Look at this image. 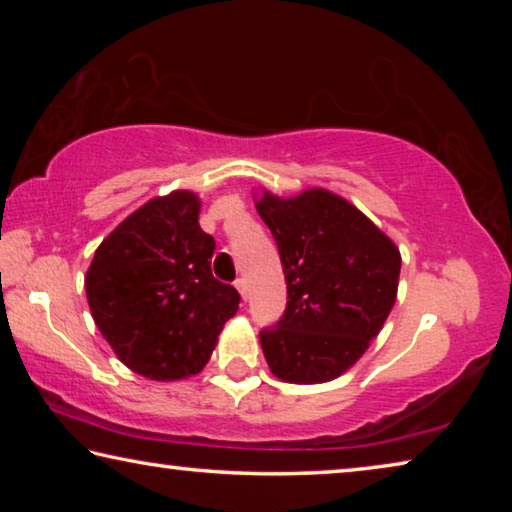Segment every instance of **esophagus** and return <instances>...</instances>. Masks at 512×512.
Listing matches in <instances>:
<instances>
[{
    "label": "esophagus",
    "instance_id": "1",
    "mask_svg": "<svg viewBox=\"0 0 512 512\" xmlns=\"http://www.w3.org/2000/svg\"><path fill=\"white\" fill-rule=\"evenodd\" d=\"M235 287L239 291V296L244 298V300H248V282H246V277H239V280L235 282Z\"/></svg>",
    "mask_w": 512,
    "mask_h": 512
}]
</instances>
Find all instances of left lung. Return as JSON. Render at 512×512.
<instances>
[{"mask_svg":"<svg viewBox=\"0 0 512 512\" xmlns=\"http://www.w3.org/2000/svg\"><path fill=\"white\" fill-rule=\"evenodd\" d=\"M280 250L287 309L259 334L273 375L325 384L361 359L381 332L400 284V248L343 196L311 187L255 201Z\"/></svg>","mask_w":512,"mask_h":512,"instance_id":"1","label":"left lung"}]
</instances>
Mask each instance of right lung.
I'll list each match as a JSON object with an SVG mask.
<instances>
[{"label": "right lung", "instance_id": "1", "mask_svg": "<svg viewBox=\"0 0 512 512\" xmlns=\"http://www.w3.org/2000/svg\"><path fill=\"white\" fill-rule=\"evenodd\" d=\"M201 198L155 196L101 241L85 293L119 361L153 381L198 375L239 293L212 275L214 239L198 225Z\"/></svg>", "mask_w": 512, "mask_h": 512}]
</instances>
